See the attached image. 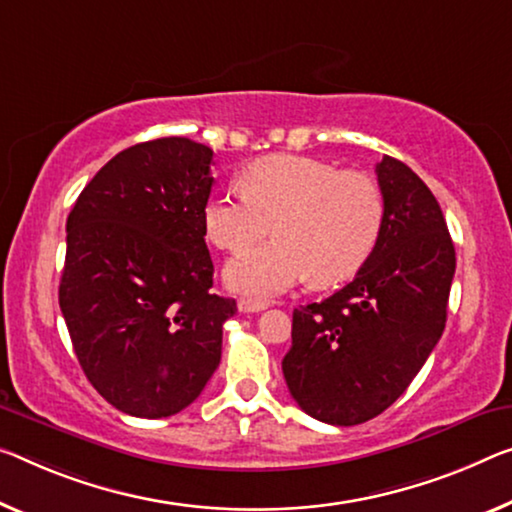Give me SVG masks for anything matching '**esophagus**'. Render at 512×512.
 <instances>
[{"mask_svg": "<svg viewBox=\"0 0 512 512\" xmlns=\"http://www.w3.org/2000/svg\"><path fill=\"white\" fill-rule=\"evenodd\" d=\"M263 309H267V302H263V300H249V297H242V300H238L240 313H258Z\"/></svg>", "mask_w": 512, "mask_h": 512, "instance_id": "1", "label": "esophagus"}]
</instances>
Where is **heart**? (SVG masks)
Returning a JSON list of instances; mask_svg holds the SVG:
<instances>
[{
	"mask_svg": "<svg viewBox=\"0 0 512 512\" xmlns=\"http://www.w3.org/2000/svg\"><path fill=\"white\" fill-rule=\"evenodd\" d=\"M245 190L212 194L203 208L206 233L224 251H242L272 229L277 238L226 265L235 293L265 300L311 277L329 286L350 279L377 242L382 192L361 171L304 155H267L249 164Z\"/></svg>",
	"mask_w": 512,
	"mask_h": 512,
	"instance_id": "b5f03b06",
	"label": "heart"
}]
</instances>
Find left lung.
<instances>
[{"label":"left lung","instance_id":"obj_1","mask_svg":"<svg viewBox=\"0 0 512 512\" xmlns=\"http://www.w3.org/2000/svg\"><path fill=\"white\" fill-rule=\"evenodd\" d=\"M384 215L355 279L293 311L281 368L290 396L313 419L357 426L403 396L442 338L455 274L444 212L396 157L375 167Z\"/></svg>","mask_w":512,"mask_h":512}]
</instances>
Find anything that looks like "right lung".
<instances>
[{"label":"right lung","instance_id":"1","mask_svg":"<svg viewBox=\"0 0 512 512\" xmlns=\"http://www.w3.org/2000/svg\"><path fill=\"white\" fill-rule=\"evenodd\" d=\"M210 164V148L187 137L130 146L68 215L61 313L84 375L130 416L162 419L194 403L238 311L210 293Z\"/></svg>","mask_w":512,"mask_h":512}]
</instances>
